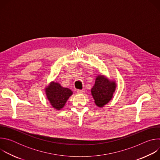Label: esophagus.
Wrapping results in <instances>:
<instances>
[{
    "label": "esophagus",
    "instance_id": "esophagus-1",
    "mask_svg": "<svg viewBox=\"0 0 160 160\" xmlns=\"http://www.w3.org/2000/svg\"><path fill=\"white\" fill-rule=\"evenodd\" d=\"M77 92L78 94H83L85 92V89H82V90H79L78 89V90H77Z\"/></svg>",
    "mask_w": 160,
    "mask_h": 160
}]
</instances>
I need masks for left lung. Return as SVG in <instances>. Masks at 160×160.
Returning <instances> with one entry per match:
<instances>
[{
  "label": "left lung",
  "mask_w": 160,
  "mask_h": 160,
  "mask_svg": "<svg viewBox=\"0 0 160 160\" xmlns=\"http://www.w3.org/2000/svg\"><path fill=\"white\" fill-rule=\"evenodd\" d=\"M116 87L115 81L109 80L103 75H98L94 85L91 89L96 104L99 107H103L108 104L112 99Z\"/></svg>",
  "instance_id": "8db88e82"
}]
</instances>
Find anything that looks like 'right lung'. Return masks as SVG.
<instances>
[{"instance_id":"obj_1","label":"right lung","mask_w":160,"mask_h":160,"mask_svg":"<svg viewBox=\"0 0 160 160\" xmlns=\"http://www.w3.org/2000/svg\"><path fill=\"white\" fill-rule=\"evenodd\" d=\"M45 94L52 106L59 110L64 107L73 92L70 88L62 87L59 83L52 82L45 88Z\"/></svg>"}]
</instances>
